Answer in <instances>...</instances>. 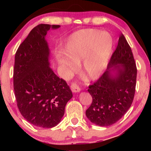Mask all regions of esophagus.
<instances>
[{"label":"esophagus","mask_w":151,"mask_h":151,"mask_svg":"<svg viewBox=\"0 0 151 151\" xmlns=\"http://www.w3.org/2000/svg\"><path fill=\"white\" fill-rule=\"evenodd\" d=\"M70 89H71V91L73 92V93H78V92H80V91H81V88H79L78 85L75 83H73L72 84H71Z\"/></svg>","instance_id":"1"}]
</instances>
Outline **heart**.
Returning <instances> with one entry per match:
<instances>
[{"label":"heart","instance_id":"heart-1","mask_svg":"<svg viewBox=\"0 0 151 151\" xmlns=\"http://www.w3.org/2000/svg\"><path fill=\"white\" fill-rule=\"evenodd\" d=\"M114 47V39L108 32L98 29H85L76 32L66 45V56L58 63L70 74L76 69L75 63L83 60V70L89 78H95L106 67Z\"/></svg>","mask_w":151,"mask_h":151}]
</instances>
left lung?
<instances>
[{"instance_id": "left-lung-1", "label": "left lung", "mask_w": 151, "mask_h": 151, "mask_svg": "<svg viewBox=\"0 0 151 151\" xmlns=\"http://www.w3.org/2000/svg\"><path fill=\"white\" fill-rule=\"evenodd\" d=\"M114 70L117 71L115 76L111 74ZM137 74L131 47L123 34H121L106 70L88 86L93 102L86 111V116L93 123L110 126L124 115L133 101Z\"/></svg>"}]
</instances>
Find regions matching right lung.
<instances>
[{"label":"right lung","mask_w":151,"mask_h":151,"mask_svg":"<svg viewBox=\"0 0 151 151\" xmlns=\"http://www.w3.org/2000/svg\"><path fill=\"white\" fill-rule=\"evenodd\" d=\"M59 27L37 25L15 54L13 85L17 106L22 116L36 127L57 125L65 114L66 103L73 97L66 81L49 67V48L45 37L50 28Z\"/></svg>","instance_id":"add662e5"}]
</instances>
